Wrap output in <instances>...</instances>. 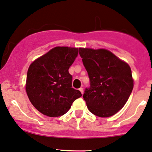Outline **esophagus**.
Listing matches in <instances>:
<instances>
[{"instance_id":"obj_1","label":"esophagus","mask_w":152,"mask_h":152,"mask_svg":"<svg viewBox=\"0 0 152 152\" xmlns=\"http://www.w3.org/2000/svg\"><path fill=\"white\" fill-rule=\"evenodd\" d=\"M79 91L81 92V94H83V88H80Z\"/></svg>"}]
</instances>
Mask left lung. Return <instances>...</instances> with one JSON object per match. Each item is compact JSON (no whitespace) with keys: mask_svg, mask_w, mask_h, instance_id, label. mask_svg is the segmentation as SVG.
<instances>
[{"mask_svg":"<svg viewBox=\"0 0 152 152\" xmlns=\"http://www.w3.org/2000/svg\"><path fill=\"white\" fill-rule=\"evenodd\" d=\"M79 54L90 80L83 96L88 109L99 117L113 115L133 89L130 67L107 50L79 48Z\"/></svg>","mask_w":152,"mask_h":152,"instance_id":"8db88e82","label":"left lung"}]
</instances>
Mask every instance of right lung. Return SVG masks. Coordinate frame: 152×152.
I'll list each match as a JSON object with an SVG mask.
<instances>
[{
    "label": "right lung",
    "mask_w": 152,
    "mask_h": 152,
    "mask_svg": "<svg viewBox=\"0 0 152 152\" xmlns=\"http://www.w3.org/2000/svg\"><path fill=\"white\" fill-rule=\"evenodd\" d=\"M77 54L78 48L56 47L30 65L26 90L34 107L44 115H64L82 96L72 86V76L69 73Z\"/></svg>",
    "instance_id": "obj_1"
}]
</instances>
